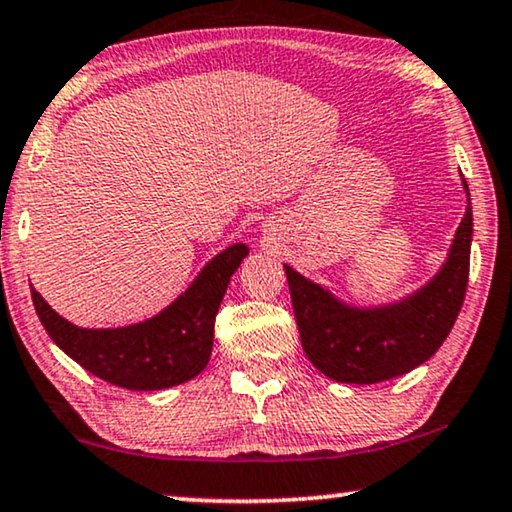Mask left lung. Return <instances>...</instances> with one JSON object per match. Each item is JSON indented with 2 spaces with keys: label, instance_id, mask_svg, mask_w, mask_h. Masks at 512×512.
Wrapping results in <instances>:
<instances>
[{
  "label": "left lung",
  "instance_id": "8db88e82",
  "mask_svg": "<svg viewBox=\"0 0 512 512\" xmlns=\"http://www.w3.org/2000/svg\"><path fill=\"white\" fill-rule=\"evenodd\" d=\"M464 190L469 188L462 179ZM474 218L467 202L446 264L423 289L384 308H352L285 264L305 356L329 379L377 384L425 363L451 333L469 282Z\"/></svg>",
  "mask_w": 512,
  "mask_h": 512
}]
</instances>
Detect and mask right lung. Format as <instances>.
<instances>
[{"label": "right lung", "mask_w": 512, "mask_h": 512, "mask_svg": "<svg viewBox=\"0 0 512 512\" xmlns=\"http://www.w3.org/2000/svg\"><path fill=\"white\" fill-rule=\"evenodd\" d=\"M248 246L234 243L204 266L170 308L124 329H78L59 317L32 287L43 329L55 345L98 379L131 391H160L207 368L220 301Z\"/></svg>", "instance_id": "obj_1"}]
</instances>
